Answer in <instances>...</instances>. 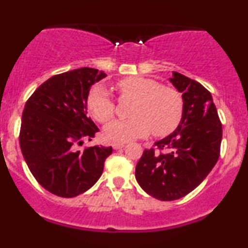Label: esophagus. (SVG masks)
Listing matches in <instances>:
<instances>
[{
	"instance_id": "esophagus-1",
	"label": "esophagus",
	"mask_w": 248,
	"mask_h": 248,
	"mask_svg": "<svg viewBox=\"0 0 248 248\" xmlns=\"http://www.w3.org/2000/svg\"><path fill=\"white\" fill-rule=\"evenodd\" d=\"M112 147H113V149H114V150H120V149L124 148V143H113Z\"/></svg>"
}]
</instances>
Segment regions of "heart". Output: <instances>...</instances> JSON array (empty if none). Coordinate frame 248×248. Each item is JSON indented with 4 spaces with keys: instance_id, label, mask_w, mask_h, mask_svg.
Listing matches in <instances>:
<instances>
[{
    "instance_id": "obj_1",
    "label": "heart",
    "mask_w": 248,
    "mask_h": 248,
    "mask_svg": "<svg viewBox=\"0 0 248 248\" xmlns=\"http://www.w3.org/2000/svg\"><path fill=\"white\" fill-rule=\"evenodd\" d=\"M121 97L135 99L130 120H115L104 129L112 142H128L148 136H166L177 129L184 114L183 95L177 89L162 85L142 76H129L118 83ZM88 109L98 122L105 124L114 116V101L105 86L97 85L88 97Z\"/></svg>"
}]
</instances>
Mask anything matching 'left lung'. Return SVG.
Instances as JSON below:
<instances>
[{
	"mask_svg": "<svg viewBox=\"0 0 248 248\" xmlns=\"http://www.w3.org/2000/svg\"><path fill=\"white\" fill-rule=\"evenodd\" d=\"M170 82L183 93V119L174 132L155 143L166 154L144 150L135 170L142 189L162 201L195 189L218 160L222 142V124L210 92L177 71Z\"/></svg>",
	"mask_w": 248,
	"mask_h": 248,
	"instance_id": "obj_1",
	"label": "left lung"
}]
</instances>
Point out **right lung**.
Listing matches in <instances>:
<instances>
[{
  "label": "right lung",
  "instance_id": "obj_1",
  "mask_svg": "<svg viewBox=\"0 0 248 248\" xmlns=\"http://www.w3.org/2000/svg\"><path fill=\"white\" fill-rule=\"evenodd\" d=\"M106 74L79 68L47 79L26 101L19 144L30 171L45 189L74 198L90 189L100 178L112 147L76 145L99 132L88 116L91 86Z\"/></svg>",
  "mask_w": 248,
  "mask_h": 248
}]
</instances>
